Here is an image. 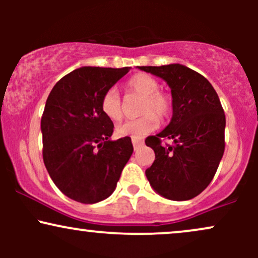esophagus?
<instances>
[{
  "instance_id": "esophagus-1",
  "label": "esophagus",
  "mask_w": 258,
  "mask_h": 258,
  "mask_svg": "<svg viewBox=\"0 0 258 258\" xmlns=\"http://www.w3.org/2000/svg\"><path fill=\"white\" fill-rule=\"evenodd\" d=\"M132 144H133V148L136 149H138L139 147L143 144V141H142V138H132Z\"/></svg>"
}]
</instances>
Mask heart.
<instances>
[{"instance_id":"obj_1","label":"heart","mask_w":258,"mask_h":258,"mask_svg":"<svg viewBox=\"0 0 258 258\" xmlns=\"http://www.w3.org/2000/svg\"><path fill=\"white\" fill-rule=\"evenodd\" d=\"M127 88L131 92L143 96L141 103L142 115L137 119L127 120L117 125L115 133L117 137L142 138L153 132L159 126V118L165 119L171 114L173 108L172 97L159 90L158 80L147 74H136L127 80ZM103 114L112 121H119L122 117V102L119 91L115 87L109 88L100 100Z\"/></svg>"}]
</instances>
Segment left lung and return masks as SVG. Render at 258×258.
<instances>
[{"mask_svg": "<svg viewBox=\"0 0 258 258\" xmlns=\"http://www.w3.org/2000/svg\"><path fill=\"white\" fill-rule=\"evenodd\" d=\"M167 82L173 115L164 131L146 139L155 160L146 170L154 190L170 200L193 199L211 183L223 156L226 115L207 79L180 64L139 67ZM173 139L175 144L162 145Z\"/></svg>", "mask_w": 258, "mask_h": 258, "instance_id": "left-lung-1", "label": "left lung"}]
</instances>
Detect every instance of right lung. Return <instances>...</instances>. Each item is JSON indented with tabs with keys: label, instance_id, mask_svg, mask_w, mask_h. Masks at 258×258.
<instances>
[{
	"label": "right lung",
	"instance_id": "add662e5",
	"mask_svg": "<svg viewBox=\"0 0 258 258\" xmlns=\"http://www.w3.org/2000/svg\"><path fill=\"white\" fill-rule=\"evenodd\" d=\"M130 68L82 67L52 88L41 119L43 162L70 199L96 204L110 197L133 153L131 138L110 141L114 123L100 100Z\"/></svg>",
	"mask_w": 258,
	"mask_h": 258
}]
</instances>
